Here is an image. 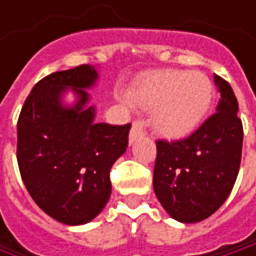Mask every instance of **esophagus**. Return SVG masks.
I'll list each match as a JSON object with an SVG mask.
<instances>
[{
  "label": "esophagus",
  "mask_w": 256,
  "mask_h": 256,
  "mask_svg": "<svg viewBox=\"0 0 256 256\" xmlns=\"http://www.w3.org/2000/svg\"><path fill=\"white\" fill-rule=\"evenodd\" d=\"M145 134V128H144V123L142 122H134L133 126H132V130H130V134H128V142L133 144L136 139L142 138Z\"/></svg>",
  "instance_id": "obj_1"
}]
</instances>
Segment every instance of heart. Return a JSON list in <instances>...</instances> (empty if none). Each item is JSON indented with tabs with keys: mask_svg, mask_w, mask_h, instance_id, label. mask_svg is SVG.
<instances>
[{
	"mask_svg": "<svg viewBox=\"0 0 256 256\" xmlns=\"http://www.w3.org/2000/svg\"><path fill=\"white\" fill-rule=\"evenodd\" d=\"M128 100L152 110V126L166 139L190 136L204 122L214 100L210 78L198 71L163 70L139 78Z\"/></svg>",
	"mask_w": 256,
	"mask_h": 256,
	"instance_id": "heart-1",
	"label": "heart"
}]
</instances>
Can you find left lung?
I'll list each match as a JSON object with an SVG mask.
<instances>
[{
	"mask_svg": "<svg viewBox=\"0 0 256 256\" xmlns=\"http://www.w3.org/2000/svg\"><path fill=\"white\" fill-rule=\"evenodd\" d=\"M221 94L216 112L182 140H157L154 192L164 210L179 222L209 218L230 196L237 179L243 128L231 86L214 76Z\"/></svg>",
	"mask_w": 256,
	"mask_h": 256,
	"instance_id": "8db88e82",
	"label": "left lung"
}]
</instances>
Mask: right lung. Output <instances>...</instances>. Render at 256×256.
<instances>
[{
	"instance_id": "1",
	"label": "right lung",
	"mask_w": 256,
	"mask_h": 256,
	"mask_svg": "<svg viewBox=\"0 0 256 256\" xmlns=\"http://www.w3.org/2000/svg\"><path fill=\"white\" fill-rule=\"evenodd\" d=\"M99 72L81 65L38 81L18 122V163L28 192L53 220L82 226L111 196L110 170L126 152L130 124L96 123L88 88ZM71 91L72 106L63 102Z\"/></svg>"
}]
</instances>
